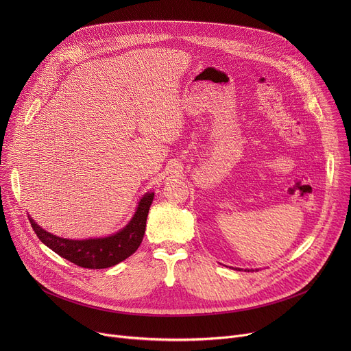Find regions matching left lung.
<instances>
[{
	"mask_svg": "<svg viewBox=\"0 0 351 351\" xmlns=\"http://www.w3.org/2000/svg\"><path fill=\"white\" fill-rule=\"evenodd\" d=\"M239 271H243V269H239ZM247 272H252V271H254V269H245Z\"/></svg>",
	"mask_w": 351,
	"mask_h": 351,
	"instance_id": "left-lung-1",
	"label": "left lung"
}]
</instances>
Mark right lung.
Returning a JSON list of instances; mask_svg holds the SVG:
<instances>
[{
  "instance_id": "add662e5",
  "label": "right lung",
  "mask_w": 351,
  "mask_h": 351,
  "mask_svg": "<svg viewBox=\"0 0 351 351\" xmlns=\"http://www.w3.org/2000/svg\"><path fill=\"white\" fill-rule=\"evenodd\" d=\"M154 193H147L138 203L137 211L132 221L118 233L88 240H69L54 236L41 229L29 215V221L37 237L62 258L82 268L103 269L114 267L130 257L138 248L144 230L147 215L152 207Z\"/></svg>"
}]
</instances>
